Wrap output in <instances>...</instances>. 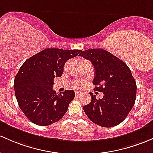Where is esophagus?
Here are the masks:
<instances>
[{
    "label": "esophagus",
    "instance_id": "34e87169",
    "mask_svg": "<svg viewBox=\"0 0 153 153\" xmlns=\"http://www.w3.org/2000/svg\"><path fill=\"white\" fill-rule=\"evenodd\" d=\"M80 94H81V92L80 91H75V95L76 96H79Z\"/></svg>",
    "mask_w": 153,
    "mask_h": 153
}]
</instances>
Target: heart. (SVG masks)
I'll use <instances>...</instances> for the list:
<instances>
[{
    "label": "heart",
    "mask_w": 153,
    "mask_h": 153,
    "mask_svg": "<svg viewBox=\"0 0 153 153\" xmlns=\"http://www.w3.org/2000/svg\"><path fill=\"white\" fill-rule=\"evenodd\" d=\"M85 85V83L83 80H78L73 83V86L76 88H83Z\"/></svg>",
    "instance_id": "obj_1"
}]
</instances>
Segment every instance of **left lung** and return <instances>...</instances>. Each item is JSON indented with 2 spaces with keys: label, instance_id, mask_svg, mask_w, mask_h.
<instances>
[{
  "label": "left lung",
  "instance_id": "obj_1",
  "mask_svg": "<svg viewBox=\"0 0 153 153\" xmlns=\"http://www.w3.org/2000/svg\"><path fill=\"white\" fill-rule=\"evenodd\" d=\"M80 56L91 62L95 69L94 91L103 92L97 100L89 93L91 101L83 110L93 123L102 127H113L125 120L134 107L137 84L126 64L102 48L81 51Z\"/></svg>",
  "mask_w": 153,
  "mask_h": 153
}]
</instances>
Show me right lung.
<instances>
[{"label":"right lung","instance_id":"right-lung-1","mask_svg":"<svg viewBox=\"0 0 153 153\" xmlns=\"http://www.w3.org/2000/svg\"><path fill=\"white\" fill-rule=\"evenodd\" d=\"M80 50L46 48L33 55L21 66L14 79V91L19 108L36 125L46 126L57 122L68 111L75 97L73 90L56 94L53 79L61 77L64 65Z\"/></svg>","mask_w":153,"mask_h":153}]
</instances>
